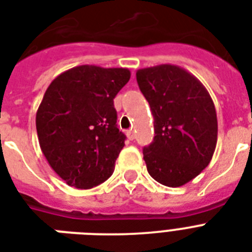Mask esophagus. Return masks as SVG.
<instances>
[{
    "instance_id": "1",
    "label": "esophagus",
    "mask_w": 252,
    "mask_h": 252,
    "mask_svg": "<svg viewBox=\"0 0 252 252\" xmlns=\"http://www.w3.org/2000/svg\"><path fill=\"white\" fill-rule=\"evenodd\" d=\"M126 137L129 138V140H134V132L132 129L126 130Z\"/></svg>"
}]
</instances>
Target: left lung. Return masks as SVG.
Segmentation results:
<instances>
[{
  "instance_id": "obj_1",
  "label": "left lung",
  "mask_w": 252,
  "mask_h": 252,
  "mask_svg": "<svg viewBox=\"0 0 252 252\" xmlns=\"http://www.w3.org/2000/svg\"><path fill=\"white\" fill-rule=\"evenodd\" d=\"M154 118V140L144 148L150 176L180 187L209 165L217 144V115L204 85L186 69L162 64L136 73Z\"/></svg>"
}]
</instances>
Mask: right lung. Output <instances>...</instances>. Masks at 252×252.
<instances>
[{
    "mask_svg": "<svg viewBox=\"0 0 252 252\" xmlns=\"http://www.w3.org/2000/svg\"><path fill=\"white\" fill-rule=\"evenodd\" d=\"M126 68L81 65L51 82L36 112L41 152L53 171L72 187L106 182L124 146L114 98L129 81Z\"/></svg>",
    "mask_w": 252,
    "mask_h": 252,
    "instance_id": "1",
    "label": "right lung"
}]
</instances>
